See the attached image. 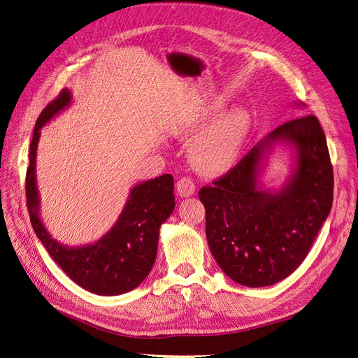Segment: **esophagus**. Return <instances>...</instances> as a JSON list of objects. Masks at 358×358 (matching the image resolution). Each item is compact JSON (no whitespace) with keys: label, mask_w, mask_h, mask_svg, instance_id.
Returning a JSON list of instances; mask_svg holds the SVG:
<instances>
[{"label":"esophagus","mask_w":358,"mask_h":358,"mask_svg":"<svg viewBox=\"0 0 358 358\" xmlns=\"http://www.w3.org/2000/svg\"><path fill=\"white\" fill-rule=\"evenodd\" d=\"M176 192L180 199L191 197L194 192H196V185H194L192 179L189 178H182L176 183Z\"/></svg>","instance_id":"esophagus-1"}]
</instances>
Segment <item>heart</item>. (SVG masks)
<instances>
[{
	"label": "heart",
	"instance_id": "heart-1",
	"mask_svg": "<svg viewBox=\"0 0 358 358\" xmlns=\"http://www.w3.org/2000/svg\"><path fill=\"white\" fill-rule=\"evenodd\" d=\"M224 107L221 99L200 104L175 129L178 137H191L208 124ZM251 131V116L241 107L221 113L197 137L191 148V162L203 175L215 176L229 170L239 157Z\"/></svg>",
	"mask_w": 358,
	"mask_h": 358
}]
</instances>
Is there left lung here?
Returning a JSON list of instances; mask_svg holds the SVG:
<instances>
[{
  "mask_svg": "<svg viewBox=\"0 0 358 358\" xmlns=\"http://www.w3.org/2000/svg\"><path fill=\"white\" fill-rule=\"evenodd\" d=\"M279 144L289 148L293 164L283 185L270 190L261 178ZM199 197L209 248L227 276L252 288L289 276L306 258L333 203V169L317 116L278 127Z\"/></svg>",
  "mask_w": 358,
  "mask_h": 358,
  "instance_id": "8db88e82",
  "label": "left lung"
}]
</instances>
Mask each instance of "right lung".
I'll use <instances>...</instances> for the list:
<instances>
[{"label": "right lung", "mask_w": 358, "mask_h": 358, "mask_svg": "<svg viewBox=\"0 0 358 358\" xmlns=\"http://www.w3.org/2000/svg\"><path fill=\"white\" fill-rule=\"evenodd\" d=\"M71 101V91L66 88L57 100L45 107L36 122L27 171L29 220L43 246L73 282L94 294L119 296L142 284L154 267L159 229L176 204L173 194L175 180L171 175H162L134 185L116 222L99 241L69 246L53 239L40 215L37 146L40 129L70 107Z\"/></svg>", "instance_id": "add662e5"}]
</instances>
